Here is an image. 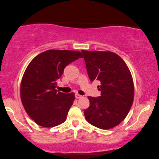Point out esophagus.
I'll return each mask as SVG.
<instances>
[{"instance_id":"esophagus-1","label":"esophagus","mask_w":159,"mask_h":159,"mask_svg":"<svg viewBox=\"0 0 159 159\" xmlns=\"http://www.w3.org/2000/svg\"><path fill=\"white\" fill-rule=\"evenodd\" d=\"M75 98H82V96H81V95H79L78 93H76L75 94Z\"/></svg>"}]
</instances>
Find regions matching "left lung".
Wrapping results in <instances>:
<instances>
[{
    "label": "left lung",
    "mask_w": 159,
    "mask_h": 159,
    "mask_svg": "<svg viewBox=\"0 0 159 159\" xmlns=\"http://www.w3.org/2000/svg\"><path fill=\"white\" fill-rule=\"evenodd\" d=\"M90 81L97 80L101 96H89L86 120L101 129L117 125L129 114L134 100V84L130 71L119 55L111 52L81 51Z\"/></svg>",
    "instance_id": "left-lung-1"
}]
</instances>
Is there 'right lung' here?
I'll list each match as a JSON object with an SVG mask.
<instances>
[{"instance_id":"1","label":"right lung","mask_w":159,"mask_h":159,"mask_svg":"<svg viewBox=\"0 0 159 159\" xmlns=\"http://www.w3.org/2000/svg\"><path fill=\"white\" fill-rule=\"evenodd\" d=\"M82 57L77 51L48 50L27 66L21 83V99L27 114L38 125L54 127L66 120L75 93L57 92V80L66 66Z\"/></svg>"}]
</instances>
